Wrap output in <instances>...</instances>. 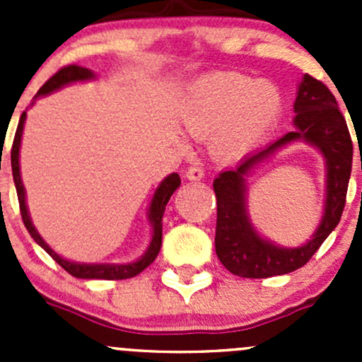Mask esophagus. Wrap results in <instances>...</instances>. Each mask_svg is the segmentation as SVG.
Wrapping results in <instances>:
<instances>
[{
	"mask_svg": "<svg viewBox=\"0 0 362 362\" xmlns=\"http://www.w3.org/2000/svg\"><path fill=\"white\" fill-rule=\"evenodd\" d=\"M185 177H187L189 180H202L204 177V170L199 164H192V166H189L187 171H185Z\"/></svg>",
	"mask_w": 362,
	"mask_h": 362,
	"instance_id": "34e87169",
	"label": "esophagus"
}]
</instances>
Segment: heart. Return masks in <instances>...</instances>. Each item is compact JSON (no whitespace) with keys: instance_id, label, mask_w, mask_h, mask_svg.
Returning a JSON list of instances; mask_svg holds the SVG:
<instances>
[{"instance_id":"heart-1","label":"heart","mask_w":362,"mask_h":362,"mask_svg":"<svg viewBox=\"0 0 362 362\" xmlns=\"http://www.w3.org/2000/svg\"><path fill=\"white\" fill-rule=\"evenodd\" d=\"M282 110V94L273 83L242 73H211L191 86L182 122L189 134L214 138L221 156L252 147Z\"/></svg>"}]
</instances>
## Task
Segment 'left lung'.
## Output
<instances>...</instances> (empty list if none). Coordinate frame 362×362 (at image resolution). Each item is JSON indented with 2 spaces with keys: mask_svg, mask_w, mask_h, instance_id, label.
<instances>
[{
  "mask_svg": "<svg viewBox=\"0 0 362 362\" xmlns=\"http://www.w3.org/2000/svg\"><path fill=\"white\" fill-rule=\"evenodd\" d=\"M296 129L257 154L243 159L236 170L222 171L214 180L217 198L215 252L233 275L268 279L301 268L319 250L341 218L346 202L354 145L337 98L320 80L303 76L294 103ZM306 139L325 154L328 164V198L323 222L313 240L299 250H282L262 240L251 228L245 210V179L250 167L284 144Z\"/></svg>",
  "mask_w": 362,
  "mask_h": 362,
  "instance_id": "1",
  "label": "left lung"
}]
</instances>
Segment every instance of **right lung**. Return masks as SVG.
Returning a JSON list of instances; mask_svg holds the SVG:
<instances>
[{
    "label": "right lung",
    "instance_id": "right-lung-1",
    "mask_svg": "<svg viewBox=\"0 0 362 362\" xmlns=\"http://www.w3.org/2000/svg\"><path fill=\"white\" fill-rule=\"evenodd\" d=\"M94 73L90 69L78 66V64H68V66H63L57 69L42 87H40L38 94L36 96H43V94H49L52 90L59 89V87L66 86V83L76 82V80H89L93 78ZM24 120H25V112H23L19 120V126H17L16 136H13L12 144V175L13 182H16L17 189V198H19V208L21 215H23V222L25 229L29 231V235L33 236L36 243L42 247L57 264L63 269H66L69 275L76 276V279H98V280H124V279H133L138 273L144 272L147 266H151L154 262V259L158 257L160 250V243H163V214L164 208H166L168 202H170L171 194L175 192V189L180 185V177L178 173H171L170 177L164 178L163 184L159 185L158 191H156L154 198H152L151 203V217L152 228H154V233H152V242L148 250L145 252V255L141 259H138L136 262H129V264H78V262H71L63 259L61 255H57L56 252L50 249L45 242L42 240V236L36 233L35 226L31 224V218H29L28 208H25V199H24V185L23 180H21L19 173V147H21V136H23L24 129Z\"/></svg>",
    "mask_w": 362,
    "mask_h": 362
}]
</instances>
